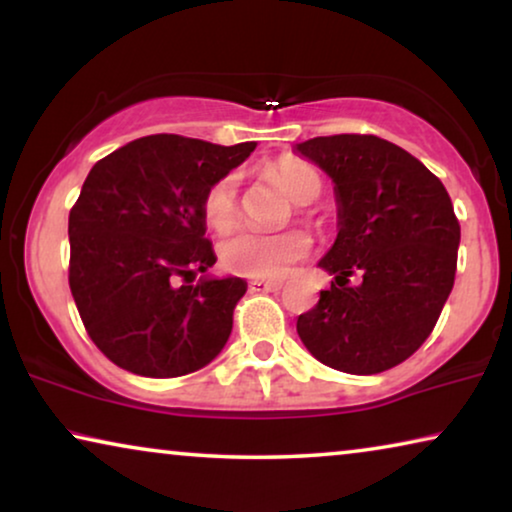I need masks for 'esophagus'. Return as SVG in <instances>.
Returning a JSON list of instances; mask_svg holds the SVG:
<instances>
[{
    "label": "esophagus",
    "instance_id": "1",
    "mask_svg": "<svg viewBox=\"0 0 512 512\" xmlns=\"http://www.w3.org/2000/svg\"><path fill=\"white\" fill-rule=\"evenodd\" d=\"M250 290L253 292H278L280 287H283V283H278V280H250Z\"/></svg>",
    "mask_w": 512,
    "mask_h": 512
}]
</instances>
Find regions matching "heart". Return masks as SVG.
Returning a JSON list of instances; mask_svg holds the SVG:
<instances>
[{"label":"heart","mask_w":512,"mask_h":512,"mask_svg":"<svg viewBox=\"0 0 512 512\" xmlns=\"http://www.w3.org/2000/svg\"><path fill=\"white\" fill-rule=\"evenodd\" d=\"M264 176L283 190L294 204L306 206L322 192V178L315 167L299 157H280L264 169ZM201 215L215 232H227L239 218V178L227 174L208 187L201 199ZM311 250V239L304 232L257 234L241 229L220 243V264L236 276L276 280L290 271L292 264Z\"/></svg>","instance_id":"obj_1"}]
</instances>
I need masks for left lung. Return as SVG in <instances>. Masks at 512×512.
Masks as SVG:
<instances>
[{"label":"left lung","instance_id":"1","mask_svg":"<svg viewBox=\"0 0 512 512\" xmlns=\"http://www.w3.org/2000/svg\"><path fill=\"white\" fill-rule=\"evenodd\" d=\"M297 150L336 183L338 236L320 266L334 280L301 313L315 359L371 376L413 355L455 285L459 220L424 164L373 134L315 136Z\"/></svg>","mask_w":512,"mask_h":512}]
</instances>
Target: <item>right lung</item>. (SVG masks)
Returning a JSON list of instances; mask_svg holds the SVG:
<instances>
[{
  "instance_id": "add662e5",
  "label": "right lung",
  "mask_w": 512,
  "mask_h": 512,
  "mask_svg": "<svg viewBox=\"0 0 512 512\" xmlns=\"http://www.w3.org/2000/svg\"><path fill=\"white\" fill-rule=\"evenodd\" d=\"M253 150L153 134L85 178L69 211V287L92 343L120 369L178 378L225 348L246 283L190 285L215 264L201 199Z\"/></svg>"
}]
</instances>
